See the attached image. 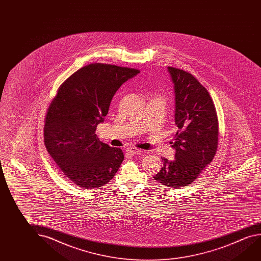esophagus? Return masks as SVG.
Returning a JSON list of instances; mask_svg holds the SVG:
<instances>
[{
    "instance_id": "obj_1",
    "label": "esophagus",
    "mask_w": 261,
    "mask_h": 261,
    "mask_svg": "<svg viewBox=\"0 0 261 261\" xmlns=\"http://www.w3.org/2000/svg\"><path fill=\"white\" fill-rule=\"evenodd\" d=\"M142 151L141 149H138V148H136V147H128L127 149H126V153L129 154H141Z\"/></svg>"
}]
</instances>
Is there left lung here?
<instances>
[{"instance_id":"8db88e82","label":"left lung","mask_w":261,"mask_h":261,"mask_svg":"<svg viewBox=\"0 0 261 261\" xmlns=\"http://www.w3.org/2000/svg\"><path fill=\"white\" fill-rule=\"evenodd\" d=\"M167 68L175 86L177 132L170 144L175 159L162 158L154 179L176 189L192 184L212 162L218 151V119L210 93L197 78L183 69Z\"/></svg>"}]
</instances>
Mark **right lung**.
Wrapping results in <instances>:
<instances>
[{
  "label": "right lung",
  "mask_w": 261,
  "mask_h": 261,
  "mask_svg": "<svg viewBox=\"0 0 261 261\" xmlns=\"http://www.w3.org/2000/svg\"><path fill=\"white\" fill-rule=\"evenodd\" d=\"M139 72L95 63L79 69L57 90L46 112L43 142L73 184L86 189L100 188L119 169L123 151L100 141L95 130L117 89Z\"/></svg>",
  "instance_id": "add662e5"
}]
</instances>
